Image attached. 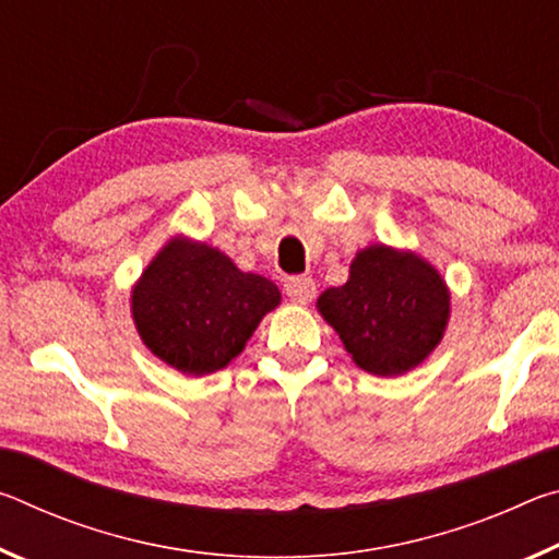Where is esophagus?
<instances>
[{"label": "esophagus", "mask_w": 559, "mask_h": 559, "mask_svg": "<svg viewBox=\"0 0 559 559\" xmlns=\"http://www.w3.org/2000/svg\"><path fill=\"white\" fill-rule=\"evenodd\" d=\"M283 288H286L288 298L300 302V306H306V302L313 300L316 290H318L316 281L308 278V276H293V278L286 281V286H283Z\"/></svg>", "instance_id": "obj_1"}]
</instances>
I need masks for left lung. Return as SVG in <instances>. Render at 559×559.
I'll list each match as a JSON object with an SVG mask.
<instances>
[{"mask_svg":"<svg viewBox=\"0 0 559 559\" xmlns=\"http://www.w3.org/2000/svg\"><path fill=\"white\" fill-rule=\"evenodd\" d=\"M316 308L359 370L396 377L419 367L441 343L451 290L419 253L372 243L355 253L347 283L320 293Z\"/></svg>","mask_w":559,"mask_h":559,"instance_id":"obj_1","label":"left lung"}]
</instances>
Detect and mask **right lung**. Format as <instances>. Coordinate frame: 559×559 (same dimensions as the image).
<instances>
[{
  "label": "right lung",
  "mask_w": 559,
  "mask_h": 559,
  "mask_svg": "<svg viewBox=\"0 0 559 559\" xmlns=\"http://www.w3.org/2000/svg\"><path fill=\"white\" fill-rule=\"evenodd\" d=\"M278 302L276 283L182 234L155 253L130 290L140 340L187 377L224 370Z\"/></svg>",
  "instance_id": "1"
}]
</instances>
